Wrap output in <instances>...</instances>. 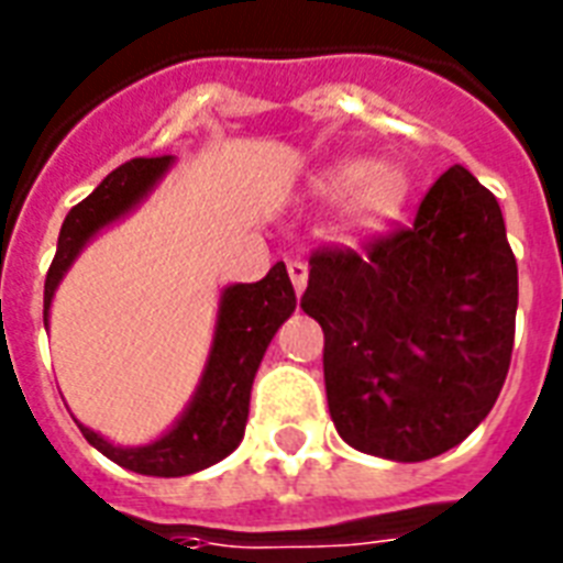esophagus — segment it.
<instances>
[{"label":"esophagus","mask_w":563,"mask_h":563,"mask_svg":"<svg viewBox=\"0 0 563 563\" xmlns=\"http://www.w3.org/2000/svg\"><path fill=\"white\" fill-rule=\"evenodd\" d=\"M289 277H291V286L298 295H303L307 289V280H309V265L303 260H291L289 263Z\"/></svg>","instance_id":"esophagus-1"}]
</instances>
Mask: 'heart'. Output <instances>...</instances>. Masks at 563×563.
Listing matches in <instances>:
<instances>
[{
	"mask_svg": "<svg viewBox=\"0 0 563 563\" xmlns=\"http://www.w3.org/2000/svg\"><path fill=\"white\" fill-rule=\"evenodd\" d=\"M309 198L318 203H342V224L351 233L385 228L409 201V175L394 163L365 157H339L309 178Z\"/></svg>",
	"mask_w": 563,
	"mask_h": 563,
	"instance_id": "obj_1",
	"label": "heart"
}]
</instances>
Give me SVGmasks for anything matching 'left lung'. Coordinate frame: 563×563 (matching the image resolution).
Returning <instances> with one entry per match:
<instances>
[{
	"label": "left lung",
	"instance_id": "1",
	"mask_svg": "<svg viewBox=\"0 0 563 563\" xmlns=\"http://www.w3.org/2000/svg\"><path fill=\"white\" fill-rule=\"evenodd\" d=\"M309 265L300 307L324 330L339 435L391 462L462 444L494 409L515 347L517 260L497 198L453 166L411 228Z\"/></svg>",
	"mask_w": 563,
	"mask_h": 563
}]
</instances>
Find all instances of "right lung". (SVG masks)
<instances>
[{
	"mask_svg": "<svg viewBox=\"0 0 563 563\" xmlns=\"http://www.w3.org/2000/svg\"><path fill=\"white\" fill-rule=\"evenodd\" d=\"M175 166V157H140L119 166L92 189L78 207L69 210L57 236L55 260L48 265L43 289V324L66 272L73 268L87 242L99 236L113 221L125 219L154 192L163 175ZM298 298L291 289L286 265L277 263L260 283H233L221 289L219 316L201 379L195 385L187 409L161 438L143 446H122L108 441L90 427L78 423L84 438L119 467L143 476H189L221 462L245 435L251 385L274 333L295 312Z\"/></svg>",
	"mask_w": 563,
	"mask_h": 563,
	"instance_id": "1",
	"label": "right lung"
}]
</instances>
